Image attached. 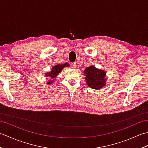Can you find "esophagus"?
<instances>
[{
  "mask_svg": "<svg viewBox=\"0 0 148 148\" xmlns=\"http://www.w3.org/2000/svg\"><path fill=\"white\" fill-rule=\"evenodd\" d=\"M71 67L73 68V69H75L76 68V63L74 62V63H72V64H71Z\"/></svg>",
  "mask_w": 148,
  "mask_h": 148,
  "instance_id": "obj_1",
  "label": "esophagus"
}]
</instances>
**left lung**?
I'll list each match as a JSON object with an SVG mask.
<instances>
[{
	"label": "left lung",
	"instance_id": "obj_1",
	"mask_svg": "<svg viewBox=\"0 0 148 148\" xmlns=\"http://www.w3.org/2000/svg\"><path fill=\"white\" fill-rule=\"evenodd\" d=\"M86 83L93 89H100L106 85L104 77L106 72L103 70H99L93 66L88 67L84 70Z\"/></svg>",
	"mask_w": 148,
	"mask_h": 148
}]
</instances>
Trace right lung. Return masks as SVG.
<instances>
[{"instance_id":"obj_1","label":"right lung","mask_w":148,"mask_h":148,"mask_svg":"<svg viewBox=\"0 0 148 148\" xmlns=\"http://www.w3.org/2000/svg\"><path fill=\"white\" fill-rule=\"evenodd\" d=\"M69 66L68 63H65L64 65H55L54 67H53L51 69V71L48 72V73L46 74V76L47 77H50L51 79H53L56 77V76L62 70V69L65 67H68ZM53 83V80L52 79H49V81L48 82V84H51Z\"/></svg>"}]
</instances>
